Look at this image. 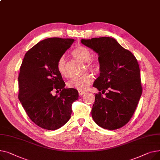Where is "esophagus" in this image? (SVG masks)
Instances as JSON below:
<instances>
[{"instance_id":"34e87169","label":"esophagus","mask_w":160,"mask_h":160,"mask_svg":"<svg viewBox=\"0 0 160 160\" xmlns=\"http://www.w3.org/2000/svg\"><path fill=\"white\" fill-rule=\"evenodd\" d=\"M78 92H79V96H82L83 94H84V93H85V92H84V91H80V90H79Z\"/></svg>"}]
</instances>
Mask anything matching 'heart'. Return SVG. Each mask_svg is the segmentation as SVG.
<instances>
[{
  "label": "heart",
  "instance_id": "b5f03b06",
  "mask_svg": "<svg viewBox=\"0 0 160 160\" xmlns=\"http://www.w3.org/2000/svg\"><path fill=\"white\" fill-rule=\"evenodd\" d=\"M72 55L76 59L82 62H86V68L84 71L88 70L93 72H98L100 69V64L96 59H92L91 52L86 47L79 46L72 51ZM57 69L62 76L67 77L68 71L64 55L61 56L57 62ZM93 81L92 75L89 73H84L78 78H73L67 82V87L78 90H85Z\"/></svg>",
  "mask_w": 160,
  "mask_h": 160
}]
</instances>
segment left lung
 <instances>
[{
    "label": "left lung",
    "instance_id": "left-lung-1",
    "mask_svg": "<svg viewBox=\"0 0 160 160\" xmlns=\"http://www.w3.org/2000/svg\"><path fill=\"white\" fill-rule=\"evenodd\" d=\"M81 42L99 55L100 74L93 84L99 91L95 94L92 107L93 121L108 130L123 127L132 117L142 93L136 58L112 37L81 39ZM102 93H106L104 97Z\"/></svg>",
    "mask_w": 160,
    "mask_h": 160
}]
</instances>
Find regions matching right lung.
I'll return each instance as SVG.
<instances>
[{
	"label": "right lung",
	"instance_id": "1",
	"mask_svg": "<svg viewBox=\"0 0 160 160\" xmlns=\"http://www.w3.org/2000/svg\"><path fill=\"white\" fill-rule=\"evenodd\" d=\"M74 42L73 39H46L28 50L18 75V99L35 124L53 130L70 119L72 104L78 99V90L64 88L57 62ZM61 91L59 96L53 90Z\"/></svg>",
	"mask_w": 160,
	"mask_h": 160
}]
</instances>
